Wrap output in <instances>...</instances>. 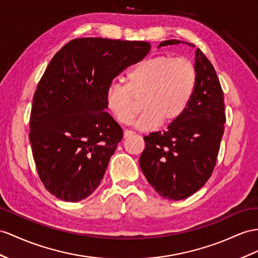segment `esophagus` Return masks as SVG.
Segmentation results:
<instances>
[{"label":"esophagus","mask_w":258,"mask_h":258,"mask_svg":"<svg viewBox=\"0 0 258 258\" xmlns=\"http://www.w3.org/2000/svg\"><path fill=\"white\" fill-rule=\"evenodd\" d=\"M134 135V132L133 131H124V138H127V137H131Z\"/></svg>","instance_id":"esophagus-1"}]
</instances>
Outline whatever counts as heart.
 <instances>
[{
    "label": "heart",
    "mask_w": 258,
    "mask_h": 258,
    "mask_svg": "<svg viewBox=\"0 0 258 258\" xmlns=\"http://www.w3.org/2000/svg\"><path fill=\"white\" fill-rule=\"evenodd\" d=\"M124 81L125 85L111 84L105 91L109 111L118 123L128 125L141 101L144 112L135 126L149 131L183 115L195 91L197 70L186 57L155 55L135 65Z\"/></svg>",
    "instance_id": "obj_1"
}]
</instances>
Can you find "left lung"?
Masks as SVG:
<instances>
[{"label": "left lung", "instance_id": "1", "mask_svg": "<svg viewBox=\"0 0 258 258\" xmlns=\"http://www.w3.org/2000/svg\"><path fill=\"white\" fill-rule=\"evenodd\" d=\"M181 42L187 43L172 39L159 47ZM195 68V91L183 115L166 131L144 137L141 169L156 192L167 200H185L205 185L216 166L224 132L223 91L213 64L200 48Z\"/></svg>", "mask_w": 258, "mask_h": 258}]
</instances>
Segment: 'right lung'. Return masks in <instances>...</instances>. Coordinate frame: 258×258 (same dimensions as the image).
<instances>
[{
    "label": "right lung",
    "instance_id": "obj_1",
    "mask_svg": "<svg viewBox=\"0 0 258 258\" xmlns=\"http://www.w3.org/2000/svg\"><path fill=\"white\" fill-rule=\"evenodd\" d=\"M150 44L76 38L56 52L32 98L29 141L39 177L65 202L99 186L123 131L105 109V91Z\"/></svg>",
    "mask_w": 258,
    "mask_h": 258
}]
</instances>
